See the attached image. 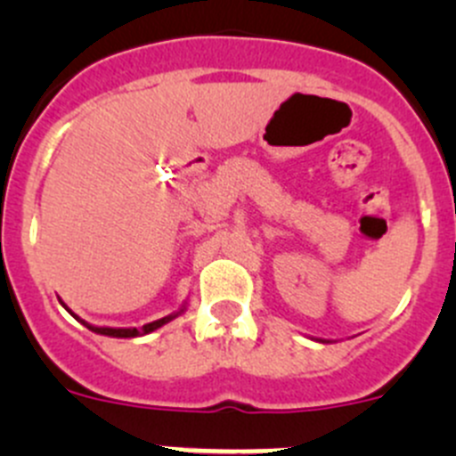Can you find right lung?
Wrapping results in <instances>:
<instances>
[{"instance_id": "right-lung-1", "label": "right lung", "mask_w": 456, "mask_h": 456, "mask_svg": "<svg viewBox=\"0 0 456 456\" xmlns=\"http://www.w3.org/2000/svg\"><path fill=\"white\" fill-rule=\"evenodd\" d=\"M172 317L176 315H169V317H163V320H156L151 322V324H145L142 329H108V326H90V324H84L87 326L90 330H94V333H101V335H110V338H136V335H145V333H151L154 329H159V326L167 324Z\"/></svg>"}]
</instances>
